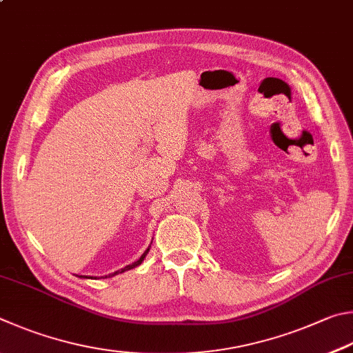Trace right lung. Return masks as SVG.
<instances>
[{
    "instance_id": "1",
    "label": "right lung",
    "mask_w": 353,
    "mask_h": 353,
    "mask_svg": "<svg viewBox=\"0 0 353 353\" xmlns=\"http://www.w3.org/2000/svg\"><path fill=\"white\" fill-rule=\"evenodd\" d=\"M150 247H151V245H150ZM150 247L145 250L143 254L140 256V258H139L136 262H132V264L126 265V267H123V268H120V270H117V272L110 273V274H105V276H100V278H103V279H106V278H112V276H115V274H119V273H123V272H128V270H131V268H136L137 265L142 264L143 259L146 258V254H148V252H150ZM79 278H83V279H97V276H79ZM100 278H99V279H100Z\"/></svg>"
}]
</instances>
